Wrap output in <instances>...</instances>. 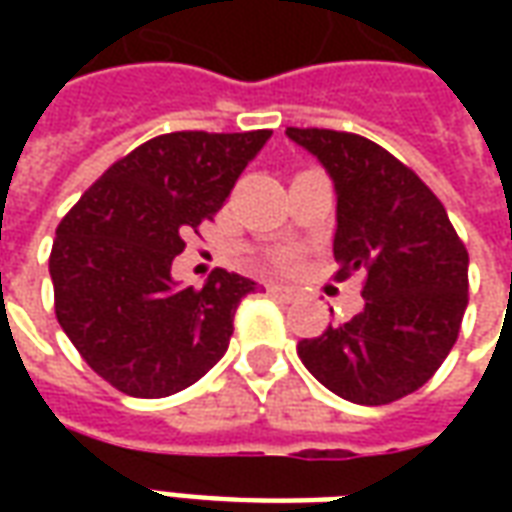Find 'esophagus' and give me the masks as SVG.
Segmentation results:
<instances>
[{"label":"esophagus","mask_w":512,"mask_h":512,"mask_svg":"<svg viewBox=\"0 0 512 512\" xmlns=\"http://www.w3.org/2000/svg\"><path fill=\"white\" fill-rule=\"evenodd\" d=\"M268 293L274 296V299L285 301V304H290V301L299 299V290L296 288H288V285H268Z\"/></svg>","instance_id":"34e87169"}]
</instances>
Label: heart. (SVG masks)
<instances>
[{
    "label": "heart",
    "instance_id": "obj_1",
    "mask_svg": "<svg viewBox=\"0 0 512 512\" xmlns=\"http://www.w3.org/2000/svg\"><path fill=\"white\" fill-rule=\"evenodd\" d=\"M277 263L279 266H293V263H296V255H293V252H285V255L277 257Z\"/></svg>",
    "mask_w": 512,
    "mask_h": 512
}]
</instances>
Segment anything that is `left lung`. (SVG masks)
I'll use <instances>...</instances> for the list:
<instances>
[{
  "label": "left lung",
  "mask_w": 512,
  "mask_h": 512,
  "mask_svg": "<svg viewBox=\"0 0 512 512\" xmlns=\"http://www.w3.org/2000/svg\"><path fill=\"white\" fill-rule=\"evenodd\" d=\"M337 194V277L365 274V310L301 340L299 359L334 395L384 406L425 384L458 340L469 255L436 194L365 136L288 128Z\"/></svg>",
  "instance_id": "obj_1"
}]
</instances>
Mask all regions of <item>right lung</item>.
Masks as SVG:
<instances>
[{
	"instance_id": "add662e5",
	"label": "right lung",
	"mask_w": 512,
	"mask_h": 512,
	"mask_svg": "<svg viewBox=\"0 0 512 512\" xmlns=\"http://www.w3.org/2000/svg\"><path fill=\"white\" fill-rule=\"evenodd\" d=\"M268 139L271 131L156 136L106 169L57 227V321L120 392L175 395L227 351L235 310L257 282L219 268L191 288L172 279V260Z\"/></svg>"
}]
</instances>
